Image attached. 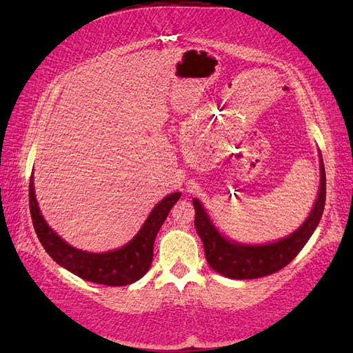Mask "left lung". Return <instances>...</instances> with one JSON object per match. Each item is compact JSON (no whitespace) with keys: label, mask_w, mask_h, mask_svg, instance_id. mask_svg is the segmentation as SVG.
Wrapping results in <instances>:
<instances>
[{"label":"left lung","mask_w":353,"mask_h":353,"mask_svg":"<svg viewBox=\"0 0 353 353\" xmlns=\"http://www.w3.org/2000/svg\"><path fill=\"white\" fill-rule=\"evenodd\" d=\"M193 205L196 209V231L203 241L206 261L213 271L232 280H252L274 274L296 258L321 221L325 205L323 156L319 153V188L312 210L302 225L284 239L263 244L234 241L215 227L199 199H193Z\"/></svg>","instance_id":"8db88e82"}]
</instances>
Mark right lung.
<instances>
[{
    "label": "right lung",
    "mask_w": 353,
    "mask_h": 353,
    "mask_svg": "<svg viewBox=\"0 0 353 353\" xmlns=\"http://www.w3.org/2000/svg\"><path fill=\"white\" fill-rule=\"evenodd\" d=\"M181 193H170L160 200L144 221L134 239L121 249L104 253H92L73 248L59 234L48 227L42 216L35 196L34 175L29 183V209L37 236L46 252L60 266L82 280L104 285H128L138 281L148 271L153 261V244L160 227L169 215V210L179 200Z\"/></svg>",
    "instance_id": "1"
}]
</instances>
